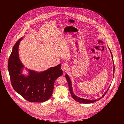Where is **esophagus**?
Returning a JSON list of instances; mask_svg holds the SVG:
<instances>
[{"mask_svg":"<svg viewBox=\"0 0 124 124\" xmlns=\"http://www.w3.org/2000/svg\"><path fill=\"white\" fill-rule=\"evenodd\" d=\"M61 69L63 71H65L68 70V65L67 64H63L61 65Z\"/></svg>","mask_w":124,"mask_h":124,"instance_id":"1","label":"esophagus"}]
</instances>
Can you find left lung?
I'll return each instance as SVG.
<instances>
[{
    "instance_id": "obj_1",
    "label": "left lung",
    "mask_w": 124,
    "mask_h": 124,
    "mask_svg": "<svg viewBox=\"0 0 124 124\" xmlns=\"http://www.w3.org/2000/svg\"><path fill=\"white\" fill-rule=\"evenodd\" d=\"M109 51H110V52L111 53V56H112V58L113 62H114V61H113V57L112 54V53L111 51L110 50V49H109ZM114 64V69H113V73H114V72H115V65H114V63H113ZM65 78L67 79V81L68 83V85H69V90L70 91V94L71 95L72 97V98L75 100V101H76L78 102L79 103H83V104H89V103H94V102L97 101H99L103 97L105 94H106L107 91L109 90V88L106 90V91H105V93L104 94H103V95L99 99H95V100H88V99H84V98H82L79 97L78 96H76V95L73 92V89H72V83L71 81L70 80V78L69 76H68L67 74H66L65 75Z\"/></svg>"
}]
</instances>
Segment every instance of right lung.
<instances>
[{"label": "right lung", "instance_id": "1", "mask_svg": "<svg viewBox=\"0 0 124 124\" xmlns=\"http://www.w3.org/2000/svg\"><path fill=\"white\" fill-rule=\"evenodd\" d=\"M23 38L15 43L8 59V67L12 85L15 91L29 102L46 101L52 96L55 80L63 74L61 64L40 72L26 69L29 75H23L24 65L19 55V45Z\"/></svg>", "mask_w": 124, "mask_h": 124}]
</instances>
